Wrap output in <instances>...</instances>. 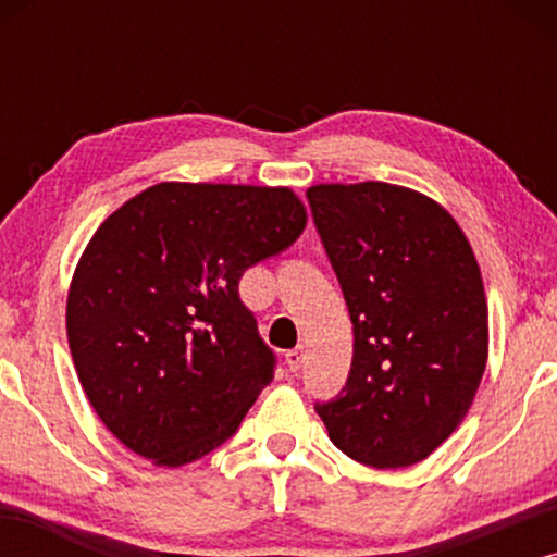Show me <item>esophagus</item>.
I'll return each instance as SVG.
<instances>
[{
	"mask_svg": "<svg viewBox=\"0 0 557 557\" xmlns=\"http://www.w3.org/2000/svg\"><path fill=\"white\" fill-rule=\"evenodd\" d=\"M304 362H307V352H304V347H296V349H288L286 352V364L292 372H299L304 368Z\"/></svg>",
	"mask_w": 557,
	"mask_h": 557,
	"instance_id": "esophagus-1",
	"label": "esophagus"
}]
</instances>
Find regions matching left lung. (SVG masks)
I'll list each match as a JSON object with an SVG mask.
<instances>
[{
  "label": "left lung",
  "mask_w": 557,
  "mask_h": 557,
  "mask_svg": "<svg viewBox=\"0 0 557 557\" xmlns=\"http://www.w3.org/2000/svg\"><path fill=\"white\" fill-rule=\"evenodd\" d=\"M307 197L355 334L345 393L317 413L349 459L410 467L459 429L482 383L490 314L476 256L448 210L410 187L334 182Z\"/></svg>",
  "instance_id": "1"
}]
</instances>
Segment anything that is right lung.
<instances>
[{"instance_id": "right-lung-1", "label": "right lung", "mask_w": 557, "mask_h": 557, "mask_svg": "<svg viewBox=\"0 0 557 557\" xmlns=\"http://www.w3.org/2000/svg\"><path fill=\"white\" fill-rule=\"evenodd\" d=\"M304 225L294 189L212 182H159L103 220L75 265L65 330L121 444L177 469L233 436L276 364L238 281Z\"/></svg>"}]
</instances>
